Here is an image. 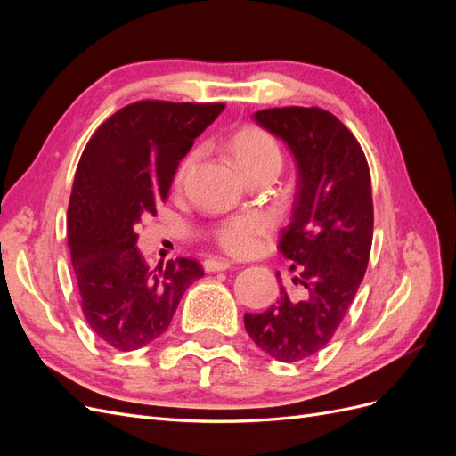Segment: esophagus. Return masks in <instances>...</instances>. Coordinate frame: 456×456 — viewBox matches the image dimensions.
<instances>
[{
    "label": "esophagus",
    "mask_w": 456,
    "mask_h": 456,
    "mask_svg": "<svg viewBox=\"0 0 456 456\" xmlns=\"http://www.w3.org/2000/svg\"><path fill=\"white\" fill-rule=\"evenodd\" d=\"M232 265L228 260H224V258H207L205 262H203V268L207 270V272H224V270H228Z\"/></svg>",
    "instance_id": "esophagus-1"
}]
</instances>
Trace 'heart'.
<instances>
[{"label": "heart", "instance_id": "b5f03b06", "mask_svg": "<svg viewBox=\"0 0 456 456\" xmlns=\"http://www.w3.org/2000/svg\"><path fill=\"white\" fill-rule=\"evenodd\" d=\"M230 150L233 158L240 163V167L247 175V178L275 171L280 173L281 163H283V151L280 142L275 141V136L268 133L266 129L256 127V126H247L241 127L232 134L230 139ZM200 158V150H191L190 154L181 161L175 175L176 183H183L188 171L194 167V163ZM270 220L256 213H247L233 216L226 223L216 226L213 230V238L216 245L224 253L232 256H255L262 249H265L268 238H270Z\"/></svg>", "mask_w": 456, "mask_h": 456}]
</instances>
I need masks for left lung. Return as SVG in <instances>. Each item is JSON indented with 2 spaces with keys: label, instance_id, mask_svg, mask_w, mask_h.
<instances>
[{
  "label": "left lung",
  "instance_id": "1",
  "mask_svg": "<svg viewBox=\"0 0 456 456\" xmlns=\"http://www.w3.org/2000/svg\"><path fill=\"white\" fill-rule=\"evenodd\" d=\"M253 118L297 159L293 216L278 249L293 260L298 293L289 297L280 285L275 305L243 320L260 350L295 363L327 346L365 275L375 220L370 173L360 142L327 110L268 108Z\"/></svg>",
  "mask_w": 456,
  "mask_h": 456
}]
</instances>
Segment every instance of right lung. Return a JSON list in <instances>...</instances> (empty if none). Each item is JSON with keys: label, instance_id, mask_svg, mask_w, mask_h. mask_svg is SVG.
<instances>
[{"label": "right lung", "instance_id": "obj_1", "mask_svg": "<svg viewBox=\"0 0 456 456\" xmlns=\"http://www.w3.org/2000/svg\"><path fill=\"white\" fill-rule=\"evenodd\" d=\"M223 110V102H133L110 116L81 154L68 247L81 310L108 346L131 352L156 340L186 289L203 278L200 262L184 256L151 272L134 226L167 200L178 163Z\"/></svg>", "mask_w": 456, "mask_h": 456}]
</instances>
